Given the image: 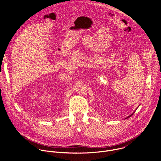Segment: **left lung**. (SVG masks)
Masks as SVG:
<instances>
[{
  "mask_svg": "<svg viewBox=\"0 0 161 161\" xmlns=\"http://www.w3.org/2000/svg\"><path fill=\"white\" fill-rule=\"evenodd\" d=\"M135 112H136V110H135V112H133V114H131V115H130V116H128V117H127V118H125V119H127V118H130V116H132V115H133V114H135Z\"/></svg>",
  "mask_w": 161,
  "mask_h": 161,
  "instance_id": "left-lung-1",
  "label": "left lung"
}]
</instances>
